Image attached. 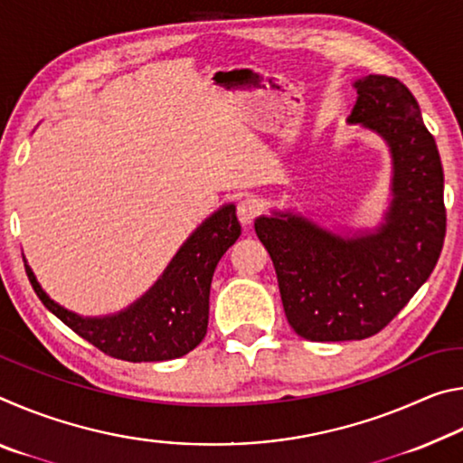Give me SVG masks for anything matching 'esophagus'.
<instances>
[{
  "instance_id": "obj_1",
  "label": "esophagus",
  "mask_w": 463,
  "mask_h": 463,
  "mask_svg": "<svg viewBox=\"0 0 463 463\" xmlns=\"http://www.w3.org/2000/svg\"><path fill=\"white\" fill-rule=\"evenodd\" d=\"M261 213V206L260 202H257L255 198H242L239 203H237V216L241 224H253V221L257 218V214Z\"/></svg>"
}]
</instances>
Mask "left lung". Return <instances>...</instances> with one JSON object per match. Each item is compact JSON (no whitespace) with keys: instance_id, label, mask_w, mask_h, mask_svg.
Instances as JSON below:
<instances>
[{"instance_id":"left-lung-1","label":"left lung","mask_w":463,"mask_h":463,"mask_svg":"<svg viewBox=\"0 0 463 463\" xmlns=\"http://www.w3.org/2000/svg\"><path fill=\"white\" fill-rule=\"evenodd\" d=\"M354 88L347 122L378 135L392 159L382 222L335 232L292 210L255 218L288 323L308 341H359L382 331L429 279L445 239L443 167L417 99L386 75L362 77Z\"/></svg>"}]
</instances>
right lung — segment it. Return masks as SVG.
Instances as JSON below:
<instances>
[{
    "label": "right lung",
    "instance_id": "right-lung-1",
    "mask_svg": "<svg viewBox=\"0 0 463 463\" xmlns=\"http://www.w3.org/2000/svg\"><path fill=\"white\" fill-rule=\"evenodd\" d=\"M241 237L234 203L210 214L179 247L159 279L128 308L81 317L52 300L26 265L36 296L54 317L106 355L124 362H167L198 347L208 328L210 284L221 257Z\"/></svg>",
    "mask_w": 463,
    "mask_h": 463
}]
</instances>
